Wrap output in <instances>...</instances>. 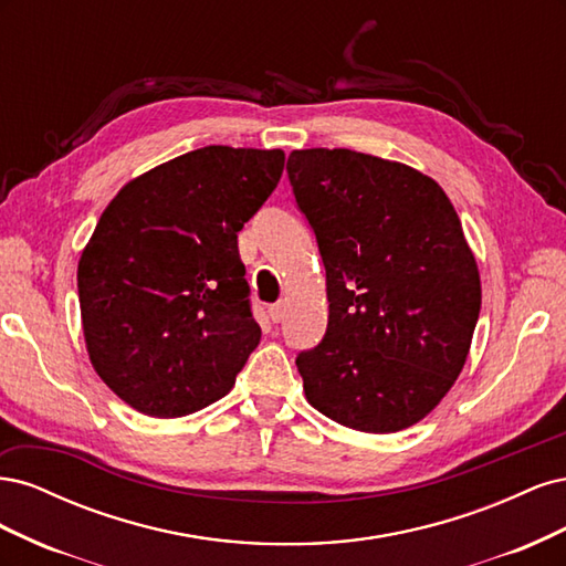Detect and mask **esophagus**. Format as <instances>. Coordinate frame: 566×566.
<instances>
[{"instance_id": "1", "label": "esophagus", "mask_w": 566, "mask_h": 566, "mask_svg": "<svg viewBox=\"0 0 566 566\" xmlns=\"http://www.w3.org/2000/svg\"><path fill=\"white\" fill-rule=\"evenodd\" d=\"M269 316L273 323H281L285 318V302H276L269 306Z\"/></svg>"}]
</instances>
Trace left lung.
<instances>
[{
    "instance_id": "left-lung-1",
    "label": "left lung",
    "mask_w": 566,
    "mask_h": 566,
    "mask_svg": "<svg viewBox=\"0 0 566 566\" xmlns=\"http://www.w3.org/2000/svg\"><path fill=\"white\" fill-rule=\"evenodd\" d=\"M287 179L328 293V328L295 361L306 399L358 432L406 430L453 387L482 310L453 205L418 169L349 148L293 150Z\"/></svg>"
}]
</instances>
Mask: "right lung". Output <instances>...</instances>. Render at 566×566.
<instances>
[{
	"label": "right lung",
	"instance_id": "right-lung-1",
	"mask_svg": "<svg viewBox=\"0 0 566 566\" xmlns=\"http://www.w3.org/2000/svg\"><path fill=\"white\" fill-rule=\"evenodd\" d=\"M285 153L205 146L119 188L77 264L92 366L119 399L181 418L229 394L260 345L238 231Z\"/></svg>",
	"mask_w": 566,
	"mask_h": 566
}]
</instances>
